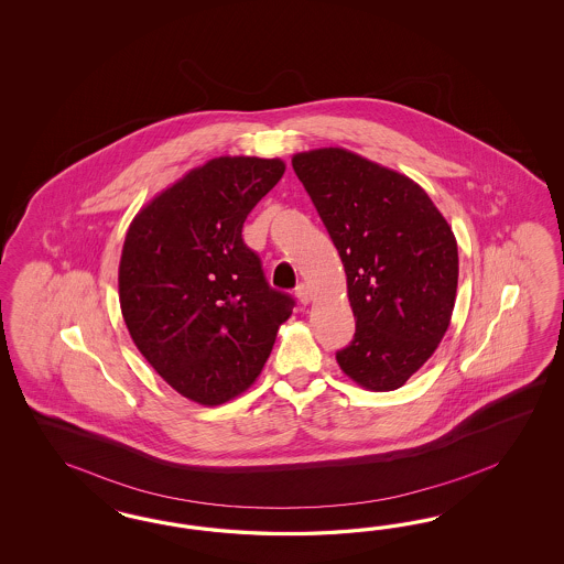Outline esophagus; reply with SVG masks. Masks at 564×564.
Here are the masks:
<instances>
[{
	"label": "esophagus",
	"instance_id": "34e87169",
	"mask_svg": "<svg viewBox=\"0 0 564 564\" xmlns=\"http://www.w3.org/2000/svg\"><path fill=\"white\" fill-rule=\"evenodd\" d=\"M295 295H297L300 304H304V306H307V304L312 302V291H310L306 283H300V285L295 288Z\"/></svg>",
	"mask_w": 564,
	"mask_h": 564
}]
</instances>
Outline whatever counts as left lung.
Here are the masks:
<instances>
[{
  "label": "left lung",
  "instance_id": "left-lung-1",
  "mask_svg": "<svg viewBox=\"0 0 564 564\" xmlns=\"http://www.w3.org/2000/svg\"><path fill=\"white\" fill-rule=\"evenodd\" d=\"M291 165L347 274L356 335L337 361L359 387L394 391L426 364L448 328L457 239L408 175L333 147L293 154Z\"/></svg>",
  "mask_w": 564,
  "mask_h": 564
}]
</instances>
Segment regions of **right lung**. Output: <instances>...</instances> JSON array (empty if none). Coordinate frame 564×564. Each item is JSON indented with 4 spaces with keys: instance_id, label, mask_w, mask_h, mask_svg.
<instances>
[{
    "instance_id": "1",
    "label": "right lung",
    "mask_w": 564,
    "mask_h": 564,
    "mask_svg": "<svg viewBox=\"0 0 564 564\" xmlns=\"http://www.w3.org/2000/svg\"><path fill=\"white\" fill-rule=\"evenodd\" d=\"M283 171L281 159H210L140 208L126 234L118 281L130 337L200 405H221L257 380L295 306L241 238Z\"/></svg>"
}]
</instances>
